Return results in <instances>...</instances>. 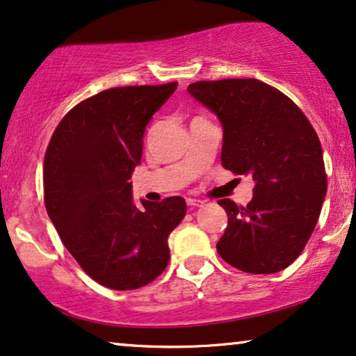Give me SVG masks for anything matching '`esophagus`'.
I'll return each mask as SVG.
<instances>
[{"label":"esophagus","instance_id":"obj_1","mask_svg":"<svg viewBox=\"0 0 356 356\" xmlns=\"http://www.w3.org/2000/svg\"><path fill=\"white\" fill-rule=\"evenodd\" d=\"M187 204L190 208H198V207H203L204 202H202V200H197V198H187Z\"/></svg>","mask_w":356,"mask_h":356}]
</instances>
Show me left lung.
Listing matches in <instances>:
<instances>
[{
    "mask_svg": "<svg viewBox=\"0 0 356 356\" xmlns=\"http://www.w3.org/2000/svg\"><path fill=\"white\" fill-rule=\"evenodd\" d=\"M187 92L221 122L222 166L254 182L245 208L218 202L229 218L218 253L243 273L282 271L312 237L326 198L316 132L292 99L257 79L203 80Z\"/></svg>",
    "mask_w": 356,
    "mask_h": 356,
    "instance_id": "obj_1",
    "label": "left lung"
}]
</instances>
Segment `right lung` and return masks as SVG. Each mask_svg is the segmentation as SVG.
<instances>
[{
  "label": "right lung",
  "instance_id": "right-lung-1",
  "mask_svg": "<svg viewBox=\"0 0 356 356\" xmlns=\"http://www.w3.org/2000/svg\"><path fill=\"white\" fill-rule=\"evenodd\" d=\"M166 85L119 87L72 108L49 140L44 207L64 247L93 280L134 290L169 263L168 237L187 211L182 197L137 207L129 182L142 161L143 134L176 92Z\"/></svg>",
  "mask_w": 356,
  "mask_h": 356
}]
</instances>
